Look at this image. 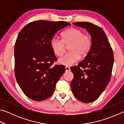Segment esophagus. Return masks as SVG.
Returning a JSON list of instances; mask_svg holds the SVG:
<instances>
[{
	"instance_id": "1",
	"label": "esophagus",
	"mask_w": 124,
	"mask_h": 124,
	"mask_svg": "<svg viewBox=\"0 0 124 124\" xmlns=\"http://www.w3.org/2000/svg\"><path fill=\"white\" fill-rule=\"evenodd\" d=\"M65 69H66V72H69V71H70V67H65Z\"/></svg>"
}]
</instances>
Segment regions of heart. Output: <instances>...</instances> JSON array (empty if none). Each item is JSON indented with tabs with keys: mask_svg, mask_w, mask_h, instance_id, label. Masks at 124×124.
<instances>
[{
	"mask_svg": "<svg viewBox=\"0 0 124 124\" xmlns=\"http://www.w3.org/2000/svg\"><path fill=\"white\" fill-rule=\"evenodd\" d=\"M62 40L54 37L50 41V46L54 53L60 56L66 51V46H70V52L60 57L58 62L66 66H70L77 62L80 58L89 54L92 46L91 38L84 34L80 29L71 28L62 34Z\"/></svg>",
	"mask_w": 124,
	"mask_h": 124,
	"instance_id": "1",
	"label": "heart"
}]
</instances>
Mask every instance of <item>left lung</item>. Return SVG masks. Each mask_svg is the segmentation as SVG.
I'll return each mask as SVG.
<instances>
[{"mask_svg":"<svg viewBox=\"0 0 124 124\" xmlns=\"http://www.w3.org/2000/svg\"><path fill=\"white\" fill-rule=\"evenodd\" d=\"M73 24L87 29L91 37L92 46L86 57L70 70L74 75L71 82L73 95L84 103L96 101L109 82L114 63L112 47L103 30L90 22Z\"/></svg>","mask_w":124,"mask_h":124,"instance_id":"8db88e82","label":"left lung"}]
</instances>
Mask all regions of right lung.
I'll use <instances>...</instances> for the list:
<instances>
[{
  "label": "right lung",
  "mask_w": 124,
  "mask_h": 124,
  "mask_svg": "<svg viewBox=\"0 0 124 124\" xmlns=\"http://www.w3.org/2000/svg\"><path fill=\"white\" fill-rule=\"evenodd\" d=\"M70 25L64 21H35L18 34L15 45V74L19 86L30 99L41 101L54 93L66 70L63 65L52 66L57 59L50 41L58 31Z\"/></svg>",
  "instance_id": "right-lung-1"
}]
</instances>
